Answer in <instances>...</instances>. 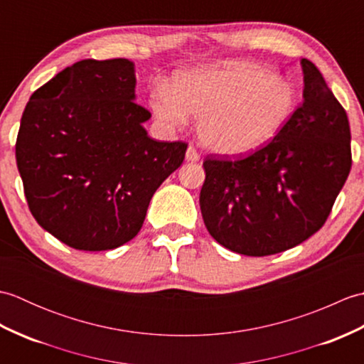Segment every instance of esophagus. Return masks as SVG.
Wrapping results in <instances>:
<instances>
[{
  "label": "esophagus",
  "instance_id": "1",
  "mask_svg": "<svg viewBox=\"0 0 364 364\" xmlns=\"http://www.w3.org/2000/svg\"><path fill=\"white\" fill-rule=\"evenodd\" d=\"M186 159H188L189 162H197V161H200V154H198V151L196 150V146H192V145L188 146V150H186Z\"/></svg>",
  "mask_w": 364,
  "mask_h": 364
}]
</instances>
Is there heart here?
I'll return each mask as SVG.
<instances>
[{"mask_svg": "<svg viewBox=\"0 0 364 364\" xmlns=\"http://www.w3.org/2000/svg\"><path fill=\"white\" fill-rule=\"evenodd\" d=\"M297 107V92L284 76L244 60L194 68L151 97L154 115L183 128L198 117V137L208 149L236 156L252 153L282 133Z\"/></svg>", "mask_w": 364, "mask_h": 364, "instance_id": "b5f03b06", "label": "heart"}]
</instances>
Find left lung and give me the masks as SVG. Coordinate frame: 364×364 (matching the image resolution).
Returning <instances> with one entry per match:
<instances>
[{"label":"left lung","instance_id":"left-lung-1","mask_svg":"<svg viewBox=\"0 0 364 364\" xmlns=\"http://www.w3.org/2000/svg\"><path fill=\"white\" fill-rule=\"evenodd\" d=\"M304 102L274 141L242 159L208 156L200 210L225 249L267 257L322 228L352 167L344 107L311 60H300Z\"/></svg>","mask_w":364,"mask_h":364}]
</instances>
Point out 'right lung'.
<instances>
[{"label":"right lung","instance_id":"1","mask_svg":"<svg viewBox=\"0 0 364 364\" xmlns=\"http://www.w3.org/2000/svg\"><path fill=\"white\" fill-rule=\"evenodd\" d=\"M134 64L84 59L38 87L23 111L15 158L31 214L76 250L102 252L142 228L154 192L186 142H159L134 100Z\"/></svg>","mask_w":364,"mask_h":364}]
</instances>
